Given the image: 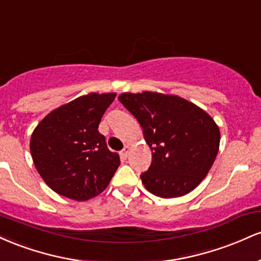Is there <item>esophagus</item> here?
Here are the masks:
<instances>
[{"label": "esophagus", "instance_id": "obj_1", "mask_svg": "<svg viewBox=\"0 0 261 261\" xmlns=\"http://www.w3.org/2000/svg\"><path fill=\"white\" fill-rule=\"evenodd\" d=\"M128 152H130V146L126 145V146H125V147H124V149H122V151L120 152L121 157H122V158H127Z\"/></svg>", "mask_w": 261, "mask_h": 261}]
</instances>
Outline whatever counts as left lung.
<instances>
[{
    "instance_id": "8db88e82",
    "label": "left lung",
    "mask_w": 261,
    "mask_h": 261,
    "mask_svg": "<svg viewBox=\"0 0 261 261\" xmlns=\"http://www.w3.org/2000/svg\"><path fill=\"white\" fill-rule=\"evenodd\" d=\"M120 103L137 119L152 151L141 174L155 196L187 195L207 175L220 148V128L205 110L184 98L157 92L122 93Z\"/></svg>"
}]
</instances>
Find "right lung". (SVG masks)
Instances as JSON below:
<instances>
[{"label": "right lung", "instance_id": "right-lung-1", "mask_svg": "<svg viewBox=\"0 0 261 261\" xmlns=\"http://www.w3.org/2000/svg\"><path fill=\"white\" fill-rule=\"evenodd\" d=\"M116 93H89L56 108L38 124L31 153L43 180L59 195L86 201L99 195L120 166L98 126Z\"/></svg>", "mask_w": 261, "mask_h": 261}]
</instances>
